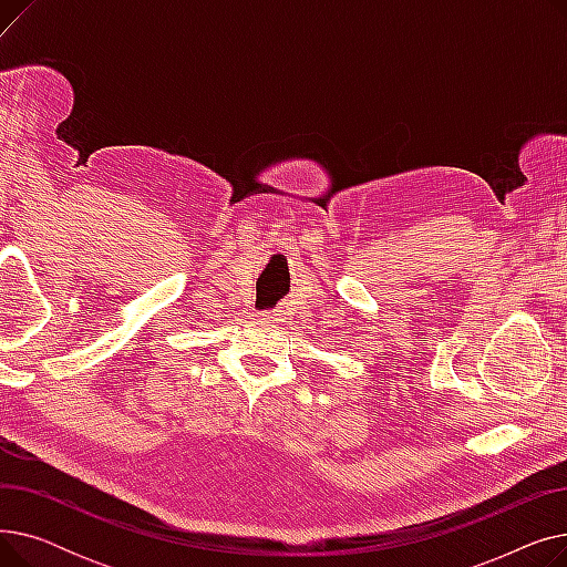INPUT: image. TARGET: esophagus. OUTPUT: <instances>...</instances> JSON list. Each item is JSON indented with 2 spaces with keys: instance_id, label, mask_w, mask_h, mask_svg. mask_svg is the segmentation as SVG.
<instances>
[{
  "instance_id": "1",
  "label": "esophagus",
  "mask_w": 567,
  "mask_h": 567,
  "mask_svg": "<svg viewBox=\"0 0 567 567\" xmlns=\"http://www.w3.org/2000/svg\"><path fill=\"white\" fill-rule=\"evenodd\" d=\"M259 319L261 321H278V312H261Z\"/></svg>"
}]
</instances>
